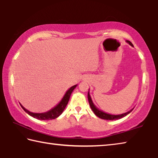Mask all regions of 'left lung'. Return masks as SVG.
Segmentation results:
<instances>
[{"label":"left lung","instance_id":"1","mask_svg":"<svg viewBox=\"0 0 158 158\" xmlns=\"http://www.w3.org/2000/svg\"><path fill=\"white\" fill-rule=\"evenodd\" d=\"M127 43L129 44L130 46L134 47L133 44H132V42L129 40H126ZM88 100H89V105L90 108L93 110V111L94 112V114L97 116L98 117L102 119H105V120H110V121H114V120H117V119H120V118H122L125 117V116H127V114H129L131 111L133 110L132 109H131L129 111L126 112V113H124V114H118V115H113V114H109L107 113H105V112L102 111V110H100L98 108H97V106H96L94 103L92 101V99L90 98V93H89H89H88Z\"/></svg>","mask_w":158,"mask_h":158}]
</instances>
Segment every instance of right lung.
<instances>
[{
	"label": "right lung",
	"mask_w": 158,
	"mask_h": 158,
	"mask_svg": "<svg viewBox=\"0 0 158 158\" xmlns=\"http://www.w3.org/2000/svg\"><path fill=\"white\" fill-rule=\"evenodd\" d=\"M77 85H74L73 86L69 88V89L66 91L65 94L64 95L63 98H62V100H60V102L58 103L56 106H55L53 109H51V110L47 112H44V113H33V112L29 111L27 109H25L21 104L20 105L26 113L28 115H30L31 116L35 118H37L38 120H44H44L47 121V120L55 119L63 113L64 109H65L67 105H68L72 93L73 92L74 89L77 87Z\"/></svg>",
	"instance_id": "right-lung-1"
}]
</instances>
